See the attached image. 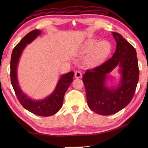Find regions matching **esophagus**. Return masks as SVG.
I'll list each match as a JSON object with an SVG mask.
<instances>
[{"label": "esophagus", "instance_id": "esophagus-1", "mask_svg": "<svg viewBox=\"0 0 148 148\" xmlns=\"http://www.w3.org/2000/svg\"><path fill=\"white\" fill-rule=\"evenodd\" d=\"M74 76L77 78H80V77H82V72L80 71H76L74 74Z\"/></svg>", "mask_w": 148, "mask_h": 148}]
</instances>
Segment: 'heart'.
Wrapping results in <instances>:
<instances>
[{"mask_svg": "<svg viewBox=\"0 0 148 148\" xmlns=\"http://www.w3.org/2000/svg\"><path fill=\"white\" fill-rule=\"evenodd\" d=\"M112 50V45L108 41L100 42L95 39H89L84 44L81 48L82 53L91 52L87 58L89 63L97 64L101 63L108 56Z\"/></svg>", "mask_w": 148, "mask_h": 148, "instance_id": "heart-1", "label": "heart"}]
</instances>
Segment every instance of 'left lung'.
Returning <instances> with one entry per match:
<instances>
[{
    "label": "left lung",
    "instance_id": "8db88e82",
    "mask_svg": "<svg viewBox=\"0 0 148 148\" xmlns=\"http://www.w3.org/2000/svg\"><path fill=\"white\" fill-rule=\"evenodd\" d=\"M116 40V52L104 63L87 69L83 76L87 104L95 113L103 116L116 114L127 106L133 98L139 79L136 51L121 34L112 32ZM119 64L122 79L117 88L105 86L108 73Z\"/></svg>",
    "mask_w": 148,
    "mask_h": 148
}]
</instances>
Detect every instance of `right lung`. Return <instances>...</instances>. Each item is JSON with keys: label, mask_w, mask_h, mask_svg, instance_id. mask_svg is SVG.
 I'll return each instance as SVG.
<instances>
[{"label": "right lung", "mask_w": 148, "mask_h": 148, "mask_svg": "<svg viewBox=\"0 0 148 148\" xmlns=\"http://www.w3.org/2000/svg\"><path fill=\"white\" fill-rule=\"evenodd\" d=\"M40 32L38 29L29 32L14 48L10 61V79L17 98L23 108L35 115L46 117L56 114L61 109L64 94L73 81L74 73L70 72L62 75L53 93L42 101H33L21 91L17 79V66L19 57L27 44L31 43Z\"/></svg>", "instance_id": "add662e5"}]
</instances>
